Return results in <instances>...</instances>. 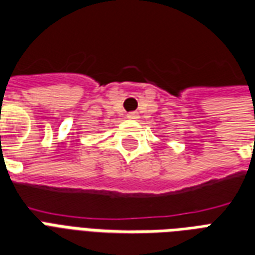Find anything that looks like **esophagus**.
I'll list each match as a JSON object with an SVG mask.
<instances>
[{
	"mask_svg": "<svg viewBox=\"0 0 255 255\" xmlns=\"http://www.w3.org/2000/svg\"><path fill=\"white\" fill-rule=\"evenodd\" d=\"M128 118H129V120H137V118H138V114H137V113H129V114H128Z\"/></svg>",
	"mask_w": 255,
	"mask_h": 255,
	"instance_id": "esophagus-1",
	"label": "esophagus"
}]
</instances>
